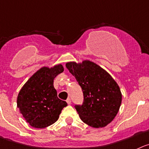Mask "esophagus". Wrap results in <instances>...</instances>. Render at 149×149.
Wrapping results in <instances>:
<instances>
[{
	"instance_id": "1",
	"label": "esophagus",
	"mask_w": 149,
	"mask_h": 149,
	"mask_svg": "<svg viewBox=\"0 0 149 149\" xmlns=\"http://www.w3.org/2000/svg\"><path fill=\"white\" fill-rule=\"evenodd\" d=\"M67 103H68V104H71V100H70V98H68V99L66 100Z\"/></svg>"
}]
</instances>
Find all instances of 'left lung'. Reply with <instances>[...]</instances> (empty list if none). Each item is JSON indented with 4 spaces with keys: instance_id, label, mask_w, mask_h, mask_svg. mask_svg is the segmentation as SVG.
Instances as JSON below:
<instances>
[{
    "instance_id": "left-lung-1",
    "label": "left lung",
    "mask_w": 149,
    "mask_h": 149,
    "mask_svg": "<svg viewBox=\"0 0 149 149\" xmlns=\"http://www.w3.org/2000/svg\"><path fill=\"white\" fill-rule=\"evenodd\" d=\"M66 68L83 92V104L75 105L81 120L93 128L109 124L121 104L122 94L116 81L106 70L90 60L67 62Z\"/></svg>"
}]
</instances>
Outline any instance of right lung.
I'll return each mask as SVG.
<instances>
[{
	"instance_id": "add662e5",
	"label": "right lung",
	"mask_w": 149,
	"mask_h": 149,
	"mask_svg": "<svg viewBox=\"0 0 149 149\" xmlns=\"http://www.w3.org/2000/svg\"><path fill=\"white\" fill-rule=\"evenodd\" d=\"M63 71L61 64L51 68L42 67L31 76L19 92L17 108L33 127L42 129L51 126L68 105L66 101L58 98L54 87V78Z\"/></svg>"
}]
</instances>
